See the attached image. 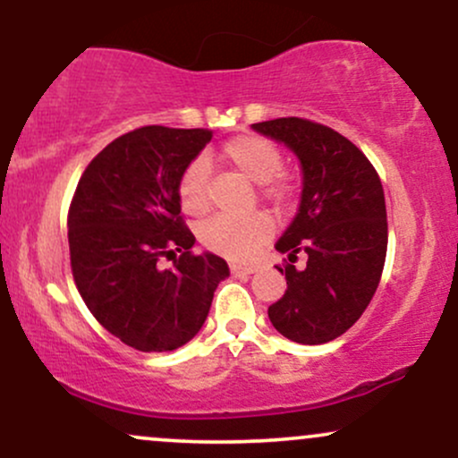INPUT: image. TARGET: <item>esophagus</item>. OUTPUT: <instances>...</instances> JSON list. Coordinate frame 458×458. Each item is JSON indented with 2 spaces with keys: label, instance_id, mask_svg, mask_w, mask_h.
Here are the masks:
<instances>
[{
  "label": "esophagus",
  "instance_id": "34e87169",
  "mask_svg": "<svg viewBox=\"0 0 458 458\" xmlns=\"http://www.w3.org/2000/svg\"><path fill=\"white\" fill-rule=\"evenodd\" d=\"M254 271H256V267H251V265H236V262L230 265V273H233V276H250V273H254Z\"/></svg>",
  "mask_w": 458,
  "mask_h": 458
}]
</instances>
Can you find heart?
<instances>
[{
    "instance_id": "b5f03b06",
    "label": "heart",
    "mask_w": 458,
    "mask_h": 458,
    "mask_svg": "<svg viewBox=\"0 0 458 458\" xmlns=\"http://www.w3.org/2000/svg\"><path fill=\"white\" fill-rule=\"evenodd\" d=\"M222 157L233 170L259 182V193L265 202L284 211L295 204L299 185L291 174L282 170L284 155L276 141L259 133H241L222 146ZM178 202L182 211L202 217L211 208L208 193V161L198 157L182 170L176 185ZM273 222L269 215L254 213L250 217H215L199 228V241L215 254L230 260H247L269 241Z\"/></svg>"
}]
</instances>
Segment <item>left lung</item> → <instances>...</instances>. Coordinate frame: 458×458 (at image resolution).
<instances>
[{
    "label": "left lung",
    "instance_id": "1",
    "mask_svg": "<svg viewBox=\"0 0 458 458\" xmlns=\"http://www.w3.org/2000/svg\"><path fill=\"white\" fill-rule=\"evenodd\" d=\"M254 129L295 150L303 167L301 207L277 241L288 254L286 293L269 306L273 327L299 344H323L353 327L375 297L387 254L381 178L351 140L308 118H276ZM309 254L301 272L292 265Z\"/></svg>",
    "mask_w": 458,
    "mask_h": 458
}]
</instances>
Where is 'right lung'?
Here are the masks:
<instances>
[{
  "label": "right lung",
  "mask_w": 458,
  "mask_h": 458,
  "mask_svg": "<svg viewBox=\"0 0 458 458\" xmlns=\"http://www.w3.org/2000/svg\"><path fill=\"white\" fill-rule=\"evenodd\" d=\"M211 138L208 129H133L88 163L72 193V280L92 317L131 349L161 353L187 344L230 276L224 259L191 251L196 236L176 193L187 163ZM163 258L173 260L170 270Z\"/></svg>",
  "instance_id": "right-lung-1"
}]
</instances>
